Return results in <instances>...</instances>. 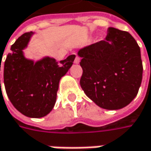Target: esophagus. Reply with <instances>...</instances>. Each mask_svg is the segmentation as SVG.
Returning <instances> with one entry per match:
<instances>
[{
    "instance_id": "34e87169",
    "label": "esophagus",
    "mask_w": 151,
    "mask_h": 151,
    "mask_svg": "<svg viewBox=\"0 0 151 151\" xmlns=\"http://www.w3.org/2000/svg\"><path fill=\"white\" fill-rule=\"evenodd\" d=\"M79 61H80V58H79L78 55H76L75 60H74V63H75V64H78V63H79Z\"/></svg>"
}]
</instances>
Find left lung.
<instances>
[{"label":"left lung","mask_w":151,"mask_h":151,"mask_svg":"<svg viewBox=\"0 0 151 151\" xmlns=\"http://www.w3.org/2000/svg\"><path fill=\"white\" fill-rule=\"evenodd\" d=\"M80 86L96 104L107 110L126 106L137 96L143 78L140 47L130 34L108 28L105 39L80 49Z\"/></svg>","instance_id":"left-lung-1"}]
</instances>
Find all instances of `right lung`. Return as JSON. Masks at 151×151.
Instances as JSON below:
<instances>
[{"label": "right lung", "instance_id": "add662e5", "mask_svg": "<svg viewBox=\"0 0 151 151\" xmlns=\"http://www.w3.org/2000/svg\"><path fill=\"white\" fill-rule=\"evenodd\" d=\"M32 35V32L23 34L12 45L4 63L3 78L13 105L25 116L42 117L53 108L60 79L72 66L75 56L70 55L60 62L51 58L36 63L28 60L22 50Z\"/></svg>", "mask_w": 151, "mask_h": 151}]
</instances>
